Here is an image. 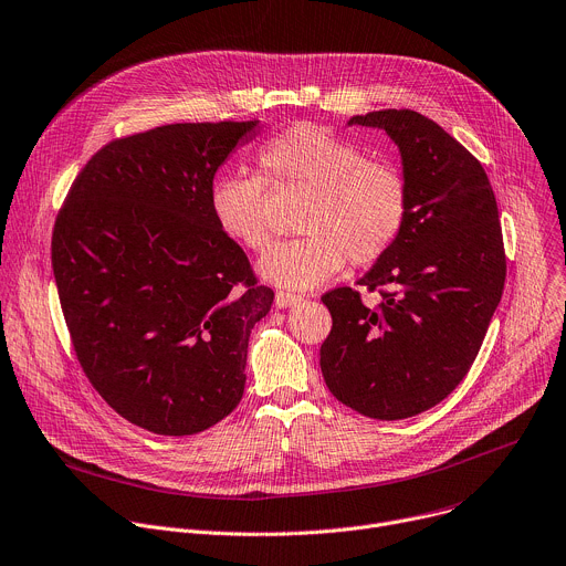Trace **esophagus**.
<instances>
[{
	"instance_id": "1",
	"label": "esophagus",
	"mask_w": 566,
	"mask_h": 566,
	"mask_svg": "<svg viewBox=\"0 0 566 566\" xmlns=\"http://www.w3.org/2000/svg\"><path fill=\"white\" fill-rule=\"evenodd\" d=\"M300 300H302V295L291 293V291H277L275 293V306H277V310H286V306H293Z\"/></svg>"
}]
</instances>
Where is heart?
<instances>
[{"label":"heart","mask_w":566,"mask_h":566,"mask_svg":"<svg viewBox=\"0 0 566 566\" xmlns=\"http://www.w3.org/2000/svg\"><path fill=\"white\" fill-rule=\"evenodd\" d=\"M260 176L228 174L210 191L217 226L260 252L273 237L269 190L310 193L297 219L304 237L275 243L260 262L264 280L286 289H316L347 262H379L397 243L408 214L401 167L318 124H295L256 156Z\"/></svg>","instance_id":"obj_1"}]
</instances>
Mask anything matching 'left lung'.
<instances>
[{
    "label": "left lung",
    "mask_w": 566,
    "mask_h": 566,
    "mask_svg": "<svg viewBox=\"0 0 566 566\" xmlns=\"http://www.w3.org/2000/svg\"><path fill=\"white\" fill-rule=\"evenodd\" d=\"M347 124L381 128L397 144L408 214L397 243L356 282L381 289L377 306L349 286L323 295L332 332L321 370L356 413L403 420L440 403L481 349L505 282L496 198L472 153L416 111Z\"/></svg>",
    "instance_id": "obj_1"
}]
</instances>
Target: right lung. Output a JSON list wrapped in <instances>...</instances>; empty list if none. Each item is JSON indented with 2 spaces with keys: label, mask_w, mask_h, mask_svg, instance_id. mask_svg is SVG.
I'll return each mask as SVG.
<instances>
[{
  "label": "right lung",
  "mask_w": 566,
  "mask_h": 566,
  "mask_svg": "<svg viewBox=\"0 0 566 566\" xmlns=\"http://www.w3.org/2000/svg\"><path fill=\"white\" fill-rule=\"evenodd\" d=\"M256 130L260 122H205L115 139L59 212L51 266L78 364L150 433H200L243 397L248 338L275 293L217 226L210 191Z\"/></svg>",
  "instance_id": "obj_1"
}]
</instances>
